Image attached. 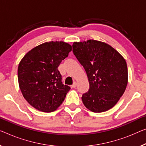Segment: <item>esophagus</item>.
<instances>
[{"mask_svg": "<svg viewBox=\"0 0 146 146\" xmlns=\"http://www.w3.org/2000/svg\"><path fill=\"white\" fill-rule=\"evenodd\" d=\"M76 86H77V82H74L73 84H72V85H71V87H72V88H75Z\"/></svg>", "mask_w": 146, "mask_h": 146, "instance_id": "obj_1", "label": "esophagus"}]
</instances>
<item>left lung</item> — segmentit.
Masks as SVG:
<instances>
[{
    "label": "left lung",
    "mask_w": 146,
    "mask_h": 146,
    "mask_svg": "<svg viewBox=\"0 0 146 146\" xmlns=\"http://www.w3.org/2000/svg\"><path fill=\"white\" fill-rule=\"evenodd\" d=\"M73 52L85 69L90 84L89 90L82 96L84 106L94 113L114 107L128 83L125 58L111 46L93 39L74 42Z\"/></svg>",
    "instance_id": "obj_1"
}]
</instances>
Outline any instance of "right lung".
Returning a JSON list of instances; mask_svg holds the SVG:
<instances>
[{"mask_svg":"<svg viewBox=\"0 0 146 146\" xmlns=\"http://www.w3.org/2000/svg\"><path fill=\"white\" fill-rule=\"evenodd\" d=\"M72 46L64 41H51L27 52L17 69L18 83L25 100L36 110L52 112L64 102L70 87L62 82L58 67Z\"/></svg>","mask_w":146,"mask_h":146,"instance_id":"add662e5","label":"right lung"}]
</instances>
